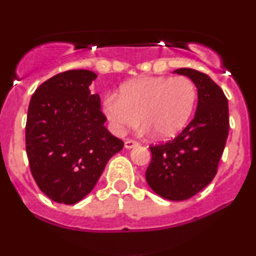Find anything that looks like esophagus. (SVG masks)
<instances>
[{
	"mask_svg": "<svg viewBox=\"0 0 256 256\" xmlns=\"http://www.w3.org/2000/svg\"><path fill=\"white\" fill-rule=\"evenodd\" d=\"M140 143L137 142V140H125V148L126 149H131L134 148V146H137Z\"/></svg>",
	"mask_w": 256,
	"mask_h": 256,
	"instance_id": "34e87169",
	"label": "esophagus"
}]
</instances>
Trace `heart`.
Masks as SVG:
<instances>
[{"label": "heart", "instance_id": "heart-1", "mask_svg": "<svg viewBox=\"0 0 256 256\" xmlns=\"http://www.w3.org/2000/svg\"><path fill=\"white\" fill-rule=\"evenodd\" d=\"M198 100V89L184 76H149L126 82L119 95L108 94L104 113L112 131L122 136L140 120L143 130L158 138H171L186 126Z\"/></svg>", "mask_w": 256, "mask_h": 256}]
</instances>
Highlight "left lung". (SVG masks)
Wrapping results in <instances>:
<instances>
[{
  "instance_id": "obj_1",
  "label": "left lung",
  "mask_w": 256,
  "mask_h": 256,
  "mask_svg": "<svg viewBox=\"0 0 256 256\" xmlns=\"http://www.w3.org/2000/svg\"><path fill=\"white\" fill-rule=\"evenodd\" d=\"M198 88V108L189 125L177 137L149 146L152 161L146 172L154 192L171 201L192 198L207 186L218 171L228 134V98L204 73L179 68Z\"/></svg>"
}]
</instances>
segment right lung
Instances as JSON below:
<instances>
[{"label": "right lung", "mask_w": 256, "mask_h": 256, "mask_svg": "<svg viewBox=\"0 0 256 256\" xmlns=\"http://www.w3.org/2000/svg\"><path fill=\"white\" fill-rule=\"evenodd\" d=\"M98 78L71 70L40 84L32 95L26 120V152L32 177L58 204H74L94 189L108 160L124 142L104 125Z\"/></svg>", "instance_id": "1"}]
</instances>
